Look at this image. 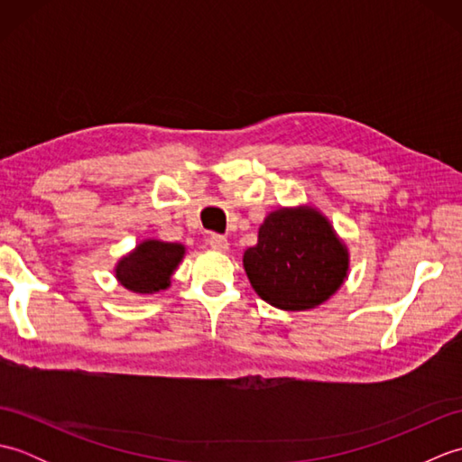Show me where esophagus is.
Here are the masks:
<instances>
[{
  "label": "esophagus",
  "mask_w": 462,
  "mask_h": 462,
  "mask_svg": "<svg viewBox=\"0 0 462 462\" xmlns=\"http://www.w3.org/2000/svg\"><path fill=\"white\" fill-rule=\"evenodd\" d=\"M208 244H210V248L216 252H226L230 248L228 240H226L224 236H218V234H212V236L208 238Z\"/></svg>",
  "instance_id": "1"
}]
</instances>
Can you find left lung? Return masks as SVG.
<instances>
[{"mask_svg": "<svg viewBox=\"0 0 462 462\" xmlns=\"http://www.w3.org/2000/svg\"><path fill=\"white\" fill-rule=\"evenodd\" d=\"M242 262L263 301L303 311L321 306L343 286L349 248L316 206H282L263 218L256 246L244 252Z\"/></svg>", "mask_w": 462, "mask_h": 462, "instance_id": "obj_1", "label": "left lung"}]
</instances>
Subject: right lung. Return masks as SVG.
<instances>
[{"mask_svg":"<svg viewBox=\"0 0 462 462\" xmlns=\"http://www.w3.org/2000/svg\"><path fill=\"white\" fill-rule=\"evenodd\" d=\"M186 254L180 242L144 238L115 263L113 273L121 286L139 296H152L171 288L176 268Z\"/></svg>","mask_w":462,"mask_h":462,"instance_id":"right-lung-1","label":"right lung"}]
</instances>
